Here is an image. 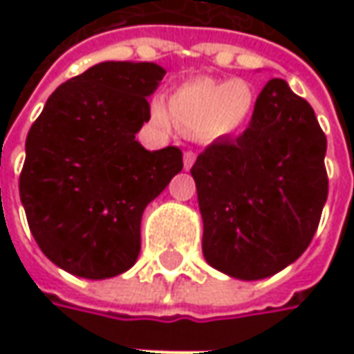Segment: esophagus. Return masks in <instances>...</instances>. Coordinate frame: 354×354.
Returning <instances> with one entry per match:
<instances>
[{
    "instance_id": "obj_1",
    "label": "esophagus",
    "mask_w": 354,
    "mask_h": 354,
    "mask_svg": "<svg viewBox=\"0 0 354 354\" xmlns=\"http://www.w3.org/2000/svg\"><path fill=\"white\" fill-rule=\"evenodd\" d=\"M195 159H197V156L193 153V151H187L183 156V165H185V169L189 171L193 165H195Z\"/></svg>"
}]
</instances>
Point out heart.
I'll list each match as a JSON object with an SVG mask.
<instances>
[{"label": "heart", "instance_id": "1", "mask_svg": "<svg viewBox=\"0 0 354 354\" xmlns=\"http://www.w3.org/2000/svg\"><path fill=\"white\" fill-rule=\"evenodd\" d=\"M254 92L244 80L193 78L171 94L169 106L156 98L149 110L159 128L173 124L207 142L230 138L248 122Z\"/></svg>", "mask_w": 354, "mask_h": 354}]
</instances>
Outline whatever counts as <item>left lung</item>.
<instances>
[{
	"label": "left lung",
	"mask_w": 354,
	"mask_h": 354,
	"mask_svg": "<svg viewBox=\"0 0 354 354\" xmlns=\"http://www.w3.org/2000/svg\"><path fill=\"white\" fill-rule=\"evenodd\" d=\"M325 151L313 108L286 80L272 78L246 131L211 143L191 169L205 260L244 281L270 278L295 262L327 201Z\"/></svg>",
	"instance_id": "8db88e82"
}]
</instances>
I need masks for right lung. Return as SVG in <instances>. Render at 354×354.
Listing matches in <instances>:
<instances>
[{"label":"right lung","instance_id":"right-lung-1","mask_svg":"<svg viewBox=\"0 0 354 354\" xmlns=\"http://www.w3.org/2000/svg\"><path fill=\"white\" fill-rule=\"evenodd\" d=\"M163 76L156 62L94 64L48 96L27 133L19 177L27 223L43 254L73 276L128 272L145 207L183 169L179 147L147 151L136 140Z\"/></svg>","mask_w":354,"mask_h":354}]
</instances>
